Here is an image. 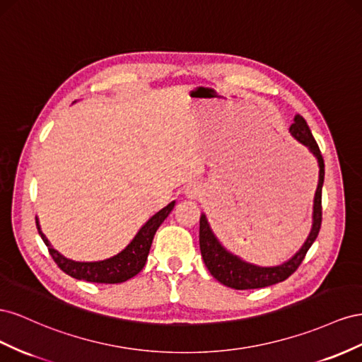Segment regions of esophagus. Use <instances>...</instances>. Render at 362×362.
Returning <instances> with one entry per match:
<instances>
[{"mask_svg": "<svg viewBox=\"0 0 362 362\" xmlns=\"http://www.w3.org/2000/svg\"><path fill=\"white\" fill-rule=\"evenodd\" d=\"M187 195L189 199H199V197H202L203 195V192H204V189H203V187L202 185H199V183H192V185H189V187L187 188Z\"/></svg>", "mask_w": 362, "mask_h": 362, "instance_id": "obj_1", "label": "esophagus"}]
</instances>
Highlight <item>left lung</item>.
Returning a JSON list of instances; mask_svg holds the SVG:
<instances>
[{"mask_svg": "<svg viewBox=\"0 0 362 362\" xmlns=\"http://www.w3.org/2000/svg\"><path fill=\"white\" fill-rule=\"evenodd\" d=\"M290 132L298 142L311 150V153L317 158L320 167V180L314 200L313 230L309 233L302 249L298 250V253H296V256H293L290 261L279 267H256L252 264H247L241 261L240 257L226 252L214 236L206 216L202 215L200 218V252L203 256L204 265L208 267L209 273L216 279V281L229 288H235V290H255V288L270 286L290 277L303 262L308 250L311 249V245L317 240L320 227H322V188L325 182V160L322 156V151H320L318 144L314 139L308 122L305 121L303 117L296 115Z\"/></svg>", "mask_w": 362, "mask_h": 362, "instance_id": "1", "label": "left lung"}]
</instances>
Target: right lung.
<instances>
[{"mask_svg":"<svg viewBox=\"0 0 362 362\" xmlns=\"http://www.w3.org/2000/svg\"><path fill=\"white\" fill-rule=\"evenodd\" d=\"M173 208L174 202H171L167 208L160 209L156 215H153L151 218L141 227V230L136 233L133 241L121 253L110 257V259L98 262H76L66 259V257L62 256L49 245L45 235L40 232L37 221L36 226L40 238H42V241L48 247L51 257H53V261L57 264L62 272L71 277L78 279V281L97 284H121L129 281L133 276H136L142 270L144 265H146L154 233H156L159 226L163 223L165 218H167Z\"/></svg>","mask_w":362,"mask_h":362,"instance_id":"right-lung-1","label":"right lung"}]
</instances>
